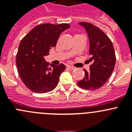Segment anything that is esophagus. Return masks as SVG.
Instances as JSON below:
<instances>
[{
  "label": "esophagus",
  "instance_id": "esophagus-1",
  "mask_svg": "<svg viewBox=\"0 0 132 132\" xmlns=\"http://www.w3.org/2000/svg\"><path fill=\"white\" fill-rule=\"evenodd\" d=\"M68 67L70 69H71V70H75V69H76V68L75 67V66H71V65H69Z\"/></svg>",
  "mask_w": 132,
  "mask_h": 132
}]
</instances>
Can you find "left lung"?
Here are the masks:
<instances>
[{"mask_svg":"<svg viewBox=\"0 0 132 132\" xmlns=\"http://www.w3.org/2000/svg\"><path fill=\"white\" fill-rule=\"evenodd\" d=\"M88 34L89 54L92 62L89 71L84 70L85 77L77 82L84 89L95 90L107 82L114 69L116 55L111 40L100 29L92 23L80 22Z\"/></svg>","mask_w":132,"mask_h":132,"instance_id":"8db88e82","label":"left lung"}]
</instances>
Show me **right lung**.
Wrapping results in <instances>:
<instances>
[{"label": "right lung", "mask_w": 132, "mask_h": 132, "mask_svg": "<svg viewBox=\"0 0 132 132\" xmlns=\"http://www.w3.org/2000/svg\"><path fill=\"white\" fill-rule=\"evenodd\" d=\"M70 25L43 23L32 29L22 39L16 54L17 70L22 82L36 93L50 92L56 87L66 66L52 64L48 67L44 57L55 46L60 34Z\"/></svg>", "instance_id": "right-lung-1"}]
</instances>
